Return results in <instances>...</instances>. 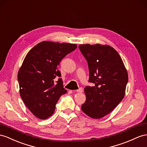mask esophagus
<instances>
[{"label": "esophagus", "instance_id": "1", "mask_svg": "<svg viewBox=\"0 0 147 147\" xmlns=\"http://www.w3.org/2000/svg\"><path fill=\"white\" fill-rule=\"evenodd\" d=\"M82 91H83V89H82V88H80V89H77L76 91V92H82Z\"/></svg>", "mask_w": 147, "mask_h": 147}]
</instances>
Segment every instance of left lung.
<instances>
[{"mask_svg":"<svg viewBox=\"0 0 147 147\" xmlns=\"http://www.w3.org/2000/svg\"><path fill=\"white\" fill-rule=\"evenodd\" d=\"M88 62L89 82L84 88L86 102L81 109L89 117L100 119L112 111L125 96L128 74L119 54L108 45H80Z\"/></svg>","mask_w":147,"mask_h":147,"instance_id":"obj_1","label":"left lung"}]
</instances>
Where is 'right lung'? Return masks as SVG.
<instances>
[{"instance_id": "add662e5", "label": "right lung", "mask_w": 147, "mask_h": 147, "mask_svg": "<svg viewBox=\"0 0 147 147\" xmlns=\"http://www.w3.org/2000/svg\"><path fill=\"white\" fill-rule=\"evenodd\" d=\"M76 44L42 41L31 49L18 71L20 94L33 114L46 119L53 114L59 97L66 93L58 66Z\"/></svg>"}]
</instances>
